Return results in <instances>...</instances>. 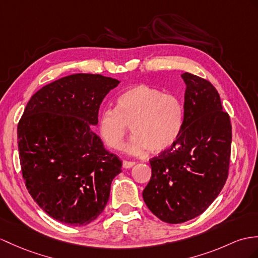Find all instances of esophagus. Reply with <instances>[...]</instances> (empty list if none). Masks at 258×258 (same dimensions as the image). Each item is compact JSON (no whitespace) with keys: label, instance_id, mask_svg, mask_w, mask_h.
Instances as JSON below:
<instances>
[{"label":"esophagus","instance_id":"34e87169","mask_svg":"<svg viewBox=\"0 0 258 258\" xmlns=\"http://www.w3.org/2000/svg\"><path fill=\"white\" fill-rule=\"evenodd\" d=\"M135 164H136L135 162H130V161H123V163H122L124 168H131Z\"/></svg>","mask_w":258,"mask_h":258}]
</instances>
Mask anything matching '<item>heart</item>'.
I'll return each instance as SVG.
<instances>
[{"mask_svg": "<svg viewBox=\"0 0 258 258\" xmlns=\"http://www.w3.org/2000/svg\"><path fill=\"white\" fill-rule=\"evenodd\" d=\"M184 124V106L173 94L150 85L128 87L116 99V109L106 108L98 116V133L112 150H122L128 125L134 136L127 146L131 155L149 150L161 153L171 148Z\"/></svg>", "mask_w": 258, "mask_h": 258, "instance_id": "heart-1", "label": "heart"}]
</instances>
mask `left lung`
I'll return each mask as SVG.
<instances>
[{
	"label": "left lung",
	"mask_w": 258,
	"mask_h": 258,
	"mask_svg": "<svg viewBox=\"0 0 258 258\" xmlns=\"http://www.w3.org/2000/svg\"><path fill=\"white\" fill-rule=\"evenodd\" d=\"M184 124L171 149L150 160L152 176L142 192L151 212L167 223L198 217L228 178L232 127L218 91L209 81L181 74Z\"/></svg>",
	"instance_id": "left-lung-1"
}]
</instances>
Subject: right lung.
<instances>
[{"instance_id":"obj_1","label":"right lung","mask_w":258,"mask_h":258,"mask_svg":"<svg viewBox=\"0 0 258 258\" xmlns=\"http://www.w3.org/2000/svg\"><path fill=\"white\" fill-rule=\"evenodd\" d=\"M120 81L77 73L36 92L17 125L27 190L40 208L69 225L94 221L108 203L122 162L105 149L92 125L104 97Z\"/></svg>"}]
</instances>
